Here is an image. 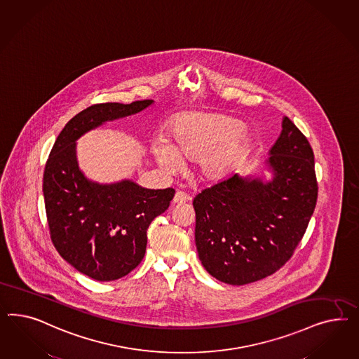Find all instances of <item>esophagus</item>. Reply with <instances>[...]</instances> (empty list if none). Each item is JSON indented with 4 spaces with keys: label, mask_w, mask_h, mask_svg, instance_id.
<instances>
[{
    "label": "esophagus",
    "mask_w": 359,
    "mask_h": 359,
    "mask_svg": "<svg viewBox=\"0 0 359 359\" xmlns=\"http://www.w3.org/2000/svg\"><path fill=\"white\" fill-rule=\"evenodd\" d=\"M188 200H189V196L184 194V192H182V191L175 194L174 204H183V203H187Z\"/></svg>",
    "instance_id": "obj_1"
}]
</instances>
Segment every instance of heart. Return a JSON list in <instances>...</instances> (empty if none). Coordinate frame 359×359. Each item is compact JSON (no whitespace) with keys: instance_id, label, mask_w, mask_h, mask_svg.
<instances>
[{"instance_id":"heart-1","label":"heart","mask_w":359,"mask_h":359,"mask_svg":"<svg viewBox=\"0 0 359 359\" xmlns=\"http://www.w3.org/2000/svg\"><path fill=\"white\" fill-rule=\"evenodd\" d=\"M241 121L217 113H187L170 129V141L156 138L152 155L167 171L182 164V158L198 159L201 175L212 182L231 174L249 149Z\"/></svg>"}]
</instances>
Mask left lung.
I'll list each match as a JSON object with an SVG mask.
<instances>
[{"mask_svg": "<svg viewBox=\"0 0 359 359\" xmlns=\"http://www.w3.org/2000/svg\"><path fill=\"white\" fill-rule=\"evenodd\" d=\"M282 128L266 161L270 180L233 174L194 198L198 258L219 282L243 285L278 271L313 215V150L288 117Z\"/></svg>", "mask_w": 359, "mask_h": 359, "instance_id": "8db88e82", "label": "left lung"}]
</instances>
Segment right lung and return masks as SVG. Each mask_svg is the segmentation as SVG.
Returning <instances> with one entry per match:
<instances>
[{
  "label": "right lung",
  "mask_w": 359,
  "mask_h": 359,
  "mask_svg": "<svg viewBox=\"0 0 359 359\" xmlns=\"http://www.w3.org/2000/svg\"><path fill=\"white\" fill-rule=\"evenodd\" d=\"M152 102H105L84 109L60 131L44 167V207L55 249L77 271L98 282L120 279L141 263L146 231L170 207L175 189H147L131 180L90 182L79 170L76 141L87 131L135 114Z\"/></svg>",
  "instance_id": "obj_1"
}]
</instances>
